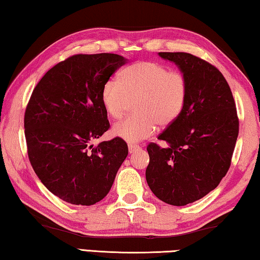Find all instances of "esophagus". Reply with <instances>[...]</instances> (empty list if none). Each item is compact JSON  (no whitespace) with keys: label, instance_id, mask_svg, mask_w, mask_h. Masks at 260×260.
I'll return each instance as SVG.
<instances>
[{"label":"esophagus","instance_id":"1","mask_svg":"<svg viewBox=\"0 0 260 260\" xmlns=\"http://www.w3.org/2000/svg\"><path fill=\"white\" fill-rule=\"evenodd\" d=\"M139 149H140V147L136 146V144H128V151H129V153H133L136 150H139Z\"/></svg>","mask_w":260,"mask_h":260}]
</instances>
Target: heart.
I'll return each mask as SVG.
<instances>
[{
  "instance_id": "obj_1",
  "label": "heart",
  "mask_w": 260,
  "mask_h": 260,
  "mask_svg": "<svg viewBox=\"0 0 260 260\" xmlns=\"http://www.w3.org/2000/svg\"><path fill=\"white\" fill-rule=\"evenodd\" d=\"M187 79L181 72L170 71L165 65L141 60L126 68L120 81L111 79L102 88L105 111L113 119H119L136 102L138 114L117 122L112 134L134 143L148 139L159 127H167L177 120L187 98Z\"/></svg>"
}]
</instances>
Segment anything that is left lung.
<instances>
[{
    "label": "left lung",
    "instance_id": "left-lung-1",
    "mask_svg": "<svg viewBox=\"0 0 260 260\" xmlns=\"http://www.w3.org/2000/svg\"><path fill=\"white\" fill-rule=\"evenodd\" d=\"M187 79V98L177 120L147 148L148 186L160 201L182 206L217 188L231 166L239 118L226 79L217 68L187 52H158Z\"/></svg>",
    "mask_w": 260,
    "mask_h": 260
}]
</instances>
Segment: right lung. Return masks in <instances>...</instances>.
<instances>
[{"mask_svg": "<svg viewBox=\"0 0 260 260\" xmlns=\"http://www.w3.org/2000/svg\"><path fill=\"white\" fill-rule=\"evenodd\" d=\"M127 61L116 54L74 55L50 69L30 96L24 119L29 161L48 190L68 203L103 200L128 155L119 138L90 146L110 127L102 88Z\"/></svg>", "mask_w": 260, "mask_h": 260, "instance_id": "1", "label": "right lung"}]
</instances>
